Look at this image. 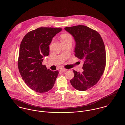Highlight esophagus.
<instances>
[{
	"label": "esophagus",
	"mask_w": 125,
	"mask_h": 125,
	"mask_svg": "<svg viewBox=\"0 0 125 125\" xmlns=\"http://www.w3.org/2000/svg\"><path fill=\"white\" fill-rule=\"evenodd\" d=\"M60 71H61V72H65L66 71H67V69H61L60 70Z\"/></svg>",
	"instance_id": "esophagus-1"
}]
</instances>
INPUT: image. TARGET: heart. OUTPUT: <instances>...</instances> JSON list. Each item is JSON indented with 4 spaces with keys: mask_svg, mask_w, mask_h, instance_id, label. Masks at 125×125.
<instances>
[{
    "mask_svg": "<svg viewBox=\"0 0 125 125\" xmlns=\"http://www.w3.org/2000/svg\"><path fill=\"white\" fill-rule=\"evenodd\" d=\"M70 39H72V36L68 33H64L61 35V42L67 41Z\"/></svg>",
    "mask_w": 125,
    "mask_h": 125,
    "instance_id": "heart-1",
    "label": "heart"
}]
</instances>
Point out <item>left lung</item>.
<instances>
[{"instance_id":"1","label":"left lung","mask_w":125,"mask_h":125,"mask_svg":"<svg viewBox=\"0 0 125 125\" xmlns=\"http://www.w3.org/2000/svg\"><path fill=\"white\" fill-rule=\"evenodd\" d=\"M65 29L74 38L75 56L84 60L82 73L73 70L74 76L71 83L76 89L84 91L95 85L104 73L106 62L105 45L100 34L85 25L66 27Z\"/></svg>"}]
</instances>
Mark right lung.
<instances>
[{
	"instance_id": "obj_1",
	"label": "right lung",
	"mask_w": 125,
	"mask_h": 125,
	"mask_svg": "<svg viewBox=\"0 0 125 125\" xmlns=\"http://www.w3.org/2000/svg\"><path fill=\"white\" fill-rule=\"evenodd\" d=\"M62 28L39 27L27 33L23 39L18 60L19 73L26 84L39 93L48 92L53 87L59 73L43 65V57L49 54L52 38Z\"/></svg>"
}]
</instances>
